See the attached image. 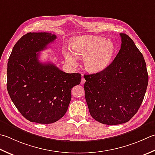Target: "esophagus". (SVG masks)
<instances>
[{
	"label": "esophagus",
	"mask_w": 155,
	"mask_h": 155,
	"mask_svg": "<svg viewBox=\"0 0 155 155\" xmlns=\"http://www.w3.org/2000/svg\"><path fill=\"white\" fill-rule=\"evenodd\" d=\"M84 83H85V79L83 77L81 78V84H83Z\"/></svg>",
	"instance_id": "34e87169"
}]
</instances>
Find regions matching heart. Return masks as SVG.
Instances as JSON below:
<instances>
[{
    "label": "heart",
    "mask_w": 155,
    "mask_h": 155,
    "mask_svg": "<svg viewBox=\"0 0 155 155\" xmlns=\"http://www.w3.org/2000/svg\"><path fill=\"white\" fill-rule=\"evenodd\" d=\"M71 50L64 51V56L70 65L76 66L78 57L84 58L85 68L91 72L104 71L110 64L115 54V45L109 39L99 36H79L71 42Z\"/></svg>",
    "instance_id": "obj_1"
}]
</instances>
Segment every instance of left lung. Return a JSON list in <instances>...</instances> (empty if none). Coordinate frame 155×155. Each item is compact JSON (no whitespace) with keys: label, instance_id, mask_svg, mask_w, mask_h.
I'll list each match as a JSON object with an SVG mask.
<instances>
[{"label":"left lung","instance_id":"left-lung-1","mask_svg":"<svg viewBox=\"0 0 155 155\" xmlns=\"http://www.w3.org/2000/svg\"><path fill=\"white\" fill-rule=\"evenodd\" d=\"M121 48L104 71L84 74L85 99L91 116L107 125L126 123L137 113L148 83L143 55L126 33Z\"/></svg>","mask_w":155,"mask_h":155}]
</instances>
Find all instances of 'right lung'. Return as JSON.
<instances>
[{
	"label": "right lung",
	"instance_id": "add662e5",
	"mask_svg": "<svg viewBox=\"0 0 155 155\" xmlns=\"http://www.w3.org/2000/svg\"><path fill=\"white\" fill-rule=\"evenodd\" d=\"M56 36L51 33H28L18 41L7 64L8 95L22 116L31 122H57L68 110L72 88L79 84L81 74L66 73L52 63L39 60Z\"/></svg>",
	"mask_w": 155,
	"mask_h": 155
}]
</instances>
